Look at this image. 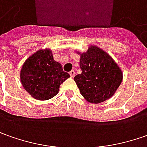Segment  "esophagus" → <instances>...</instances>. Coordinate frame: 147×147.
<instances>
[{
  "label": "esophagus",
  "mask_w": 147,
  "mask_h": 147,
  "mask_svg": "<svg viewBox=\"0 0 147 147\" xmlns=\"http://www.w3.org/2000/svg\"><path fill=\"white\" fill-rule=\"evenodd\" d=\"M69 74H70V76H71V77H74V76H75V75H76V72H75V71H74V70H71V71L69 72Z\"/></svg>",
  "instance_id": "obj_1"
}]
</instances>
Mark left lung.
Listing matches in <instances>:
<instances>
[{"instance_id":"1","label":"left lung","mask_w":147,"mask_h":147,"mask_svg":"<svg viewBox=\"0 0 147 147\" xmlns=\"http://www.w3.org/2000/svg\"><path fill=\"white\" fill-rule=\"evenodd\" d=\"M80 55V67L81 74L74 80L81 95L90 103H100L111 98L119 88L123 73L108 53L96 45L89 46Z\"/></svg>"}]
</instances>
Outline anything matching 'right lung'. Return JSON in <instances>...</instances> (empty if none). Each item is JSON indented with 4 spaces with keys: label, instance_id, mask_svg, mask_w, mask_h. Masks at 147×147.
<instances>
[{
    "label": "right lung",
    "instance_id": "1",
    "mask_svg": "<svg viewBox=\"0 0 147 147\" xmlns=\"http://www.w3.org/2000/svg\"><path fill=\"white\" fill-rule=\"evenodd\" d=\"M70 77L62 65L53 59L51 49H39L24 62L20 71V80L32 98L45 101L53 98L60 84Z\"/></svg>",
    "mask_w": 147,
    "mask_h": 147
}]
</instances>
